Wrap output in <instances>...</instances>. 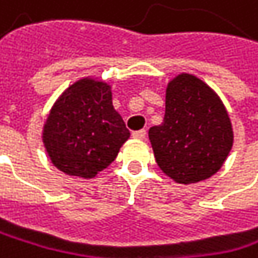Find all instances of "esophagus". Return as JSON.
<instances>
[{
  "label": "esophagus",
  "instance_id": "34e87169",
  "mask_svg": "<svg viewBox=\"0 0 258 258\" xmlns=\"http://www.w3.org/2000/svg\"><path fill=\"white\" fill-rule=\"evenodd\" d=\"M132 137L137 138V140H144V138H146V131H144V129L135 131V132H132Z\"/></svg>",
  "mask_w": 258,
  "mask_h": 258
}]
</instances>
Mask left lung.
I'll list each match as a JSON object with an SVG mask.
<instances>
[{
  "label": "left lung",
  "instance_id": "8db88e82",
  "mask_svg": "<svg viewBox=\"0 0 258 258\" xmlns=\"http://www.w3.org/2000/svg\"><path fill=\"white\" fill-rule=\"evenodd\" d=\"M156 164L178 184L213 176L233 147V126L219 95L193 74H178L166 89V114L149 129Z\"/></svg>",
  "mask_w": 258,
  "mask_h": 258
}]
</instances>
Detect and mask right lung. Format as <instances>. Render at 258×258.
I'll return each mask as SVG.
<instances>
[{"label":"right lung","mask_w":258,"mask_h":258,"mask_svg":"<svg viewBox=\"0 0 258 258\" xmlns=\"http://www.w3.org/2000/svg\"><path fill=\"white\" fill-rule=\"evenodd\" d=\"M129 135L112 106L111 85L85 77L68 86L53 105L42 141L54 167L91 179L117 158Z\"/></svg>","instance_id":"add662e5"}]
</instances>
